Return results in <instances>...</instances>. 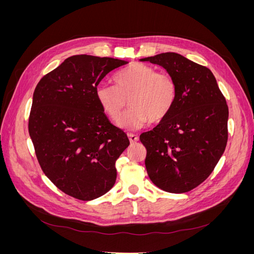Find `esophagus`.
Returning <instances> with one entry per match:
<instances>
[{
  "mask_svg": "<svg viewBox=\"0 0 254 254\" xmlns=\"http://www.w3.org/2000/svg\"><path fill=\"white\" fill-rule=\"evenodd\" d=\"M128 139H129L130 143L134 144V143H136L137 141H139V136L135 135V134H132V133H128Z\"/></svg>",
  "mask_w": 254,
  "mask_h": 254,
  "instance_id": "obj_1",
  "label": "esophagus"
}]
</instances>
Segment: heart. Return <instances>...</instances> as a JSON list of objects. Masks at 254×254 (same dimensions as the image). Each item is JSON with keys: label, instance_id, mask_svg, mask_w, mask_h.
<instances>
[{"label": "heart", "instance_id": "obj_1", "mask_svg": "<svg viewBox=\"0 0 254 254\" xmlns=\"http://www.w3.org/2000/svg\"><path fill=\"white\" fill-rule=\"evenodd\" d=\"M117 86L99 83L95 96L107 117L118 120L129 99L130 108L118 121L121 128L136 130L148 122H163L174 109L178 87L173 76L158 73L155 67L132 64L114 76Z\"/></svg>", "mask_w": 254, "mask_h": 254}]
</instances>
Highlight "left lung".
Here are the masks:
<instances>
[{"instance_id":"1","label":"left lung","mask_w":254,"mask_h":254,"mask_svg":"<svg viewBox=\"0 0 254 254\" xmlns=\"http://www.w3.org/2000/svg\"><path fill=\"white\" fill-rule=\"evenodd\" d=\"M141 61L163 66L176 80L178 96L170 115L140 135L152 183L168 193H187L214 171L228 142L229 109L209 68L177 53Z\"/></svg>"}]
</instances>
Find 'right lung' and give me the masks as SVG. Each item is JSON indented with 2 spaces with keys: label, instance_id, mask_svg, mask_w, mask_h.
I'll return each instance as SVG.
<instances>
[{
  "label": "right lung",
  "instance_id": "1",
  "mask_svg": "<svg viewBox=\"0 0 254 254\" xmlns=\"http://www.w3.org/2000/svg\"><path fill=\"white\" fill-rule=\"evenodd\" d=\"M125 60L90 55L66 58L38 82L28 132L45 176L66 195L83 201L109 191L115 162L129 146L127 134L107 119L95 89Z\"/></svg>",
  "mask_w": 254,
  "mask_h": 254
}]
</instances>
